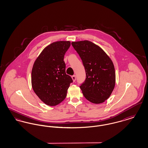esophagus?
Instances as JSON below:
<instances>
[{
    "label": "esophagus",
    "instance_id": "34e87169",
    "mask_svg": "<svg viewBox=\"0 0 148 148\" xmlns=\"http://www.w3.org/2000/svg\"><path fill=\"white\" fill-rule=\"evenodd\" d=\"M71 78H72V79H73V82H75V80H76V76H75V75H73V76L71 77Z\"/></svg>",
    "mask_w": 148,
    "mask_h": 148
}]
</instances>
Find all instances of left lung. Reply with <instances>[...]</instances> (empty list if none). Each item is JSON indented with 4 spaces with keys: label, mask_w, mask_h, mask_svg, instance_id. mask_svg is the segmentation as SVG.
<instances>
[{
    "label": "left lung",
    "mask_w": 148,
    "mask_h": 148,
    "mask_svg": "<svg viewBox=\"0 0 148 148\" xmlns=\"http://www.w3.org/2000/svg\"><path fill=\"white\" fill-rule=\"evenodd\" d=\"M71 44L82 60L85 81L80 86L85 98L94 104L104 103L110 97L115 85L113 61L98 45L88 40Z\"/></svg>",
    "instance_id": "left-lung-1"
}]
</instances>
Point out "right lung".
I'll return each instance as SVG.
<instances>
[{
    "label": "right lung",
    "mask_w": 148,
    "mask_h": 148,
    "mask_svg": "<svg viewBox=\"0 0 148 148\" xmlns=\"http://www.w3.org/2000/svg\"><path fill=\"white\" fill-rule=\"evenodd\" d=\"M69 41H58L46 47L35 59L32 71V86L44 103L56 106L66 96L71 77L66 74L64 56Z\"/></svg>",
    "instance_id": "right-lung-1"
}]
</instances>
